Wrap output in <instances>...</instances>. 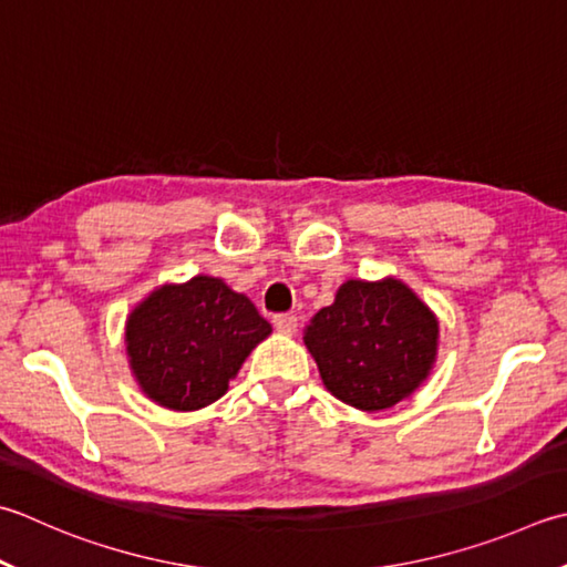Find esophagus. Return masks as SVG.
I'll use <instances>...</instances> for the list:
<instances>
[{
	"instance_id": "34e87169",
	"label": "esophagus",
	"mask_w": 567,
	"mask_h": 567,
	"mask_svg": "<svg viewBox=\"0 0 567 567\" xmlns=\"http://www.w3.org/2000/svg\"><path fill=\"white\" fill-rule=\"evenodd\" d=\"M272 324L277 331H282V334H295L297 331V317L295 315H275L272 317Z\"/></svg>"
}]
</instances>
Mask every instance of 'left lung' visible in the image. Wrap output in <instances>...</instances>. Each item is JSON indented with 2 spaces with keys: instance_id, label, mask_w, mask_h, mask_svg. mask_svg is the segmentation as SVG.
<instances>
[{
  "instance_id": "obj_1",
  "label": "left lung",
  "mask_w": 567,
  "mask_h": 567,
  "mask_svg": "<svg viewBox=\"0 0 567 567\" xmlns=\"http://www.w3.org/2000/svg\"><path fill=\"white\" fill-rule=\"evenodd\" d=\"M321 381L341 403L385 410L427 379L437 319L403 282L349 280L305 331Z\"/></svg>"
}]
</instances>
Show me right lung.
<instances>
[{
  "mask_svg": "<svg viewBox=\"0 0 567 567\" xmlns=\"http://www.w3.org/2000/svg\"><path fill=\"white\" fill-rule=\"evenodd\" d=\"M272 327L218 277L164 285L127 319V357L142 391L172 410L206 408L228 391Z\"/></svg>",
  "mask_w": 567,
  "mask_h": 567,
  "instance_id": "1",
  "label": "right lung"
}]
</instances>
